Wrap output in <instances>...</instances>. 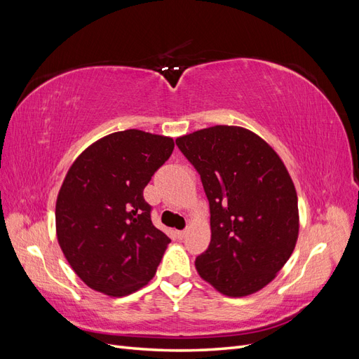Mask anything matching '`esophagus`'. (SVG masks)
I'll return each instance as SVG.
<instances>
[{
	"instance_id": "34e87169",
	"label": "esophagus",
	"mask_w": 359,
	"mask_h": 359,
	"mask_svg": "<svg viewBox=\"0 0 359 359\" xmlns=\"http://www.w3.org/2000/svg\"><path fill=\"white\" fill-rule=\"evenodd\" d=\"M186 233H187V231H180L177 235H178V238H180V240H182V238L184 236H186Z\"/></svg>"
}]
</instances>
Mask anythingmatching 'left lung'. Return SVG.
<instances>
[{"instance_id": "8db88e82", "label": "left lung", "mask_w": 359, "mask_h": 359, "mask_svg": "<svg viewBox=\"0 0 359 359\" xmlns=\"http://www.w3.org/2000/svg\"><path fill=\"white\" fill-rule=\"evenodd\" d=\"M201 175L210 202L211 241L199 276L227 297L265 287L295 248L298 198L278 154L236 126H214L177 140Z\"/></svg>"}]
</instances>
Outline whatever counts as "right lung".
<instances>
[{
    "mask_svg": "<svg viewBox=\"0 0 359 359\" xmlns=\"http://www.w3.org/2000/svg\"><path fill=\"white\" fill-rule=\"evenodd\" d=\"M173 139L130 128L107 135L74 160L58 193L57 238L86 286L126 297L154 277L170 243L151 222L144 189Z\"/></svg>",
    "mask_w": 359,
    "mask_h": 359,
    "instance_id": "1",
    "label": "right lung"
}]
</instances>
